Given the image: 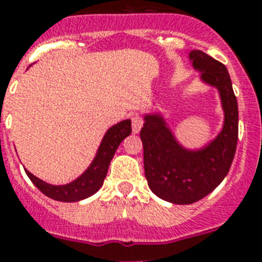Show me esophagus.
<instances>
[{"label": "esophagus", "instance_id": "34e87169", "mask_svg": "<svg viewBox=\"0 0 262 262\" xmlns=\"http://www.w3.org/2000/svg\"><path fill=\"white\" fill-rule=\"evenodd\" d=\"M141 126H143V121L140 118V115L132 114V130H133V133H139Z\"/></svg>", "mask_w": 262, "mask_h": 262}]
</instances>
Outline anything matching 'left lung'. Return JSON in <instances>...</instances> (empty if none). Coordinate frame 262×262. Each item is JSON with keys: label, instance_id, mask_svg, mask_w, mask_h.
Wrapping results in <instances>:
<instances>
[{"label": "left lung", "instance_id": "obj_1", "mask_svg": "<svg viewBox=\"0 0 262 262\" xmlns=\"http://www.w3.org/2000/svg\"><path fill=\"white\" fill-rule=\"evenodd\" d=\"M189 59L204 83L219 91L224 111L219 135L205 147L187 149L160 113L144 115L140 132L148 186L162 200L181 205L195 203L219 186L231 167L238 141V103L227 68L201 50L190 51Z\"/></svg>", "mask_w": 262, "mask_h": 262}]
</instances>
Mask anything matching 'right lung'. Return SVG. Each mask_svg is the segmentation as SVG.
<instances>
[{
    "label": "right lung",
    "mask_w": 262,
    "mask_h": 262,
    "mask_svg": "<svg viewBox=\"0 0 262 262\" xmlns=\"http://www.w3.org/2000/svg\"><path fill=\"white\" fill-rule=\"evenodd\" d=\"M130 133V119H125V121L113 125L103 137L98 152L95 155V159L92 160L90 167L80 175L79 178H76L75 181H72L67 185H50L27 170L26 172L35 186L50 199L62 201V203H75V201L87 199L90 195L95 194L102 187L110 162L117 148L122 143L123 139H126Z\"/></svg>",
    "instance_id": "right-lung-1"
}]
</instances>
